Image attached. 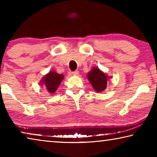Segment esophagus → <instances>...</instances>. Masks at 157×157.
<instances>
[{
  "label": "esophagus",
  "instance_id": "obj_1",
  "mask_svg": "<svg viewBox=\"0 0 157 157\" xmlns=\"http://www.w3.org/2000/svg\"><path fill=\"white\" fill-rule=\"evenodd\" d=\"M72 74H73V75H75V76L78 75V74H79V71H73V72H72Z\"/></svg>",
  "mask_w": 157,
  "mask_h": 157
}]
</instances>
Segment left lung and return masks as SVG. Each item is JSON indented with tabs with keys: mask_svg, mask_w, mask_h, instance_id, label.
Wrapping results in <instances>:
<instances>
[{
	"mask_svg": "<svg viewBox=\"0 0 157 157\" xmlns=\"http://www.w3.org/2000/svg\"><path fill=\"white\" fill-rule=\"evenodd\" d=\"M87 78L95 91L99 93L103 91L107 88V80H109V78L99 68L95 67L87 74Z\"/></svg>",
	"mask_w": 157,
	"mask_h": 157,
	"instance_id": "left-lung-1",
	"label": "left lung"
}]
</instances>
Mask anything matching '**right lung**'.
<instances>
[{
    "label": "right lung",
    "instance_id": "right-lung-1",
    "mask_svg": "<svg viewBox=\"0 0 157 157\" xmlns=\"http://www.w3.org/2000/svg\"><path fill=\"white\" fill-rule=\"evenodd\" d=\"M63 79V75L62 74H58L54 71H50L42 78L40 84L48 91L49 94H52L57 91Z\"/></svg>",
    "mask_w": 157,
    "mask_h": 157
}]
</instances>
